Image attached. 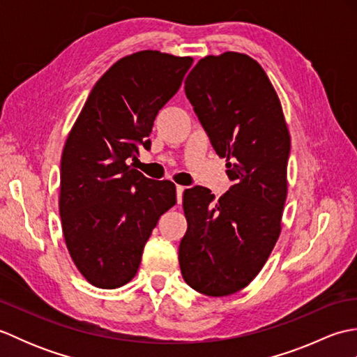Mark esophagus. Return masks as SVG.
I'll return each mask as SVG.
<instances>
[{"label": "esophagus", "instance_id": "obj_1", "mask_svg": "<svg viewBox=\"0 0 357 357\" xmlns=\"http://www.w3.org/2000/svg\"><path fill=\"white\" fill-rule=\"evenodd\" d=\"M185 190V187L183 185H176V198H178V204L183 202V193Z\"/></svg>", "mask_w": 357, "mask_h": 357}]
</instances>
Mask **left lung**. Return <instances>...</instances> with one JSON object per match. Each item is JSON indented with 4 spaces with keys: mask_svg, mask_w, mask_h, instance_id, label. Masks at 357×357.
<instances>
[{
    "mask_svg": "<svg viewBox=\"0 0 357 357\" xmlns=\"http://www.w3.org/2000/svg\"><path fill=\"white\" fill-rule=\"evenodd\" d=\"M185 95L233 185L219 199L201 185L184 192L179 267L193 290L219 298L252 282L279 238L290 133L267 73L245 53L199 59Z\"/></svg>",
    "mask_w": 357,
    "mask_h": 357,
    "instance_id": "8db88e82",
    "label": "left lung"
}]
</instances>
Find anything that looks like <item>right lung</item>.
Returning a JSON list of instances; mask_svg holds the SVG:
<instances>
[{"label": "right lung", "instance_id": "obj_1", "mask_svg": "<svg viewBox=\"0 0 357 357\" xmlns=\"http://www.w3.org/2000/svg\"><path fill=\"white\" fill-rule=\"evenodd\" d=\"M193 58L142 50L98 79L67 136L59 216L72 261L90 284L118 288L135 278L159 218L176 204L170 181L128 165L150 149L153 121L178 92Z\"/></svg>", "mask_w": 357, "mask_h": 357}]
</instances>
